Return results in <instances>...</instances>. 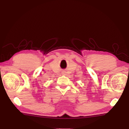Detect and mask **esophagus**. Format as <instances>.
Returning <instances> with one entry per match:
<instances>
[{"instance_id":"obj_1","label":"esophagus","mask_w":129,"mask_h":129,"mask_svg":"<svg viewBox=\"0 0 129 129\" xmlns=\"http://www.w3.org/2000/svg\"><path fill=\"white\" fill-rule=\"evenodd\" d=\"M62 73L63 75H64V74H65V72H62Z\"/></svg>"}]
</instances>
